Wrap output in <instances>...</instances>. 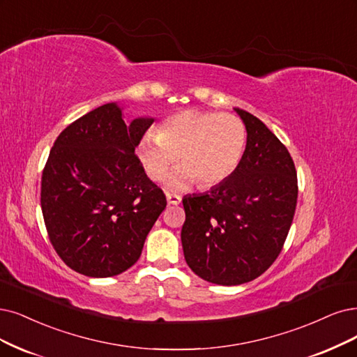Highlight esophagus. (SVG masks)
<instances>
[{
    "mask_svg": "<svg viewBox=\"0 0 357 357\" xmlns=\"http://www.w3.org/2000/svg\"><path fill=\"white\" fill-rule=\"evenodd\" d=\"M166 199H167V204H172V206H178L181 203V195H176V194H170L167 192L166 194Z\"/></svg>",
    "mask_w": 357,
    "mask_h": 357,
    "instance_id": "1",
    "label": "esophagus"
}]
</instances>
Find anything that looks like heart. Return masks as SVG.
Returning a JSON list of instances; mask_svg holds the SVG:
<instances>
[{
  "mask_svg": "<svg viewBox=\"0 0 357 357\" xmlns=\"http://www.w3.org/2000/svg\"><path fill=\"white\" fill-rule=\"evenodd\" d=\"M245 144L247 129L240 117L188 109L166 117L157 132L145 134L137 155L153 181H163L181 160L183 165L170 176L169 187L183 190L197 181L208 188L234 174Z\"/></svg>",
  "mask_w": 357,
  "mask_h": 357,
  "instance_id": "1",
  "label": "heart"
}]
</instances>
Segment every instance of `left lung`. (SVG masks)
<instances>
[{"mask_svg":"<svg viewBox=\"0 0 357 357\" xmlns=\"http://www.w3.org/2000/svg\"><path fill=\"white\" fill-rule=\"evenodd\" d=\"M247 129L238 167L204 194L185 195L181 231L191 271L218 285L256 280L280 256L297 204V172L260 119L234 109Z\"/></svg>","mask_w":357,"mask_h":357,"instance_id":"left-lung-1","label":"left lung"}]
</instances>
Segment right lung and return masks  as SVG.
Masks as SVG:
<instances>
[{
  "instance_id": "1",
  "label": "right lung",
  "mask_w": 357,
  "mask_h": 357,
  "mask_svg": "<svg viewBox=\"0 0 357 357\" xmlns=\"http://www.w3.org/2000/svg\"><path fill=\"white\" fill-rule=\"evenodd\" d=\"M154 121L125 123L109 102L57 137L43 170L41 207L50 241L70 269L107 278L129 269L165 210V192L135 147Z\"/></svg>"
}]
</instances>
